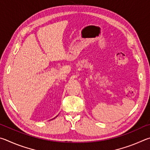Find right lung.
Segmentation results:
<instances>
[{
    "instance_id": "right-lung-1",
    "label": "right lung",
    "mask_w": 150,
    "mask_h": 150,
    "mask_svg": "<svg viewBox=\"0 0 150 150\" xmlns=\"http://www.w3.org/2000/svg\"><path fill=\"white\" fill-rule=\"evenodd\" d=\"M58 115H57V116H58ZM54 118H55V117H54Z\"/></svg>"
}]
</instances>
